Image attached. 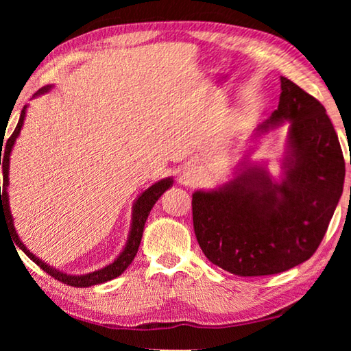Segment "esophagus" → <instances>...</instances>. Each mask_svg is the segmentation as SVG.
Listing matches in <instances>:
<instances>
[{"mask_svg": "<svg viewBox=\"0 0 351 351\" xmlns=\"http://www.w3.org/2000/svg\"><path fill=\"white\" fill-rule=\"evenodd\" d=\"M197 176H199V167L196 164L189 162L187 166H185L181 171L180 175V182L182 184H193L195 181H197Z\"/></svg>", "mask_w": 351, "mask_h": 351, "instance_id": "obj_1", "label": "esophagus"}]
</instances>
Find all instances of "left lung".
<instances>
[{"mask_svg": "<svg viewBox=\"0 0 351 351\" xmlns=\"http://www.w3.org/2000/svg\"><path fill=\"white\" fill-rule=\"evenodd\" d=\"M280 88L278 110L258 132L289 121L283 180L245 167L219 190L195 191L191 200L205 256L244 278L287 271L314 255L344 187V155L323 104L285 77Z\"/></svg>", "mask_w": 351, "mask_h": 351, "instance_id": "obj_1", "label": "left lung"}]
</instances>
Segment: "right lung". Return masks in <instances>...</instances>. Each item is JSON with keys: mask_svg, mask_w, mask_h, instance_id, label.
Masks as SVG:
<instances>
[{"mask_svg": "<svg viewBox=\"0 0 351 351\" xmlns=\"http://www.w3.org/2000/svg\"><path fill=\"white\" fill-rule=\"evenodd\" d=\"M51 88V86L47 87H42L39 92L36 93V96H39L40 93L48 92ZM25 110L27 107L22 108L21 111V117H19V122L16 125V128H14L13 134L9 137V140L5 141V146H4V151H3V146L0 147V164L3 161V190L0 187V223L4 221L7 226H9V230L12 234V238L14 244L18 245V247L25 253V255L39 265L43 271H47L51 278H54L57 280H60L66 285H71V287H77V288H87V287H93V285H98V283H104V282H108L111 279L117 278V276H121L128 265L132 263V259L136 258L137 255V250H138V245L141 241V237H143V228H145V223L149 213H151L152 206L155 205L156 200L161 197V195L164 191H166L171 184H173V180H170V178H166V180H161L158 182H155L154 185H151L146 191L141 193L138 196V199L136 200V204L132 206V223H131V230H130V237H128V241H126V245L123 252L121 253L116 258V261L113 264H110L107 267L101 268L98 271H93V273H88V274H83V276H71V274H66L56 270V268H52L49 265H47L40 261L39 258H36L32 252H29L24 243L19 240V237L16 234V230H14V225H13V217L10 214V206H9V195H7V187H9V166H10V152H12V147L14 145V141H16L22 125H24V119H25ZM16 249V247H14Z\"/></svg>", "mask_w": 351, "mask_h": 351, "instance_id": "right-lung-1", "label": "right lung"}]
</instances>
